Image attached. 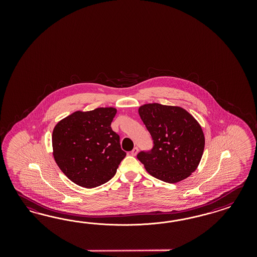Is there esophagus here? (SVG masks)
Returning a JSON list of instances; mask_svg holds the SVG:
<instances>
[{
	"label": "esophagus",
	"instance_id": "esophagus-1",
	"mask_svg": "<svg viewBox=\"0 0 257 257\" xmlns=\"http://www.w3.org/2000/svg\"><path fill=\"white\" fill-rule=\"evenodd\" d=\"M139 153V148L138 147H135V148L133 149L132 151H131V155L133 156H137V154Z\"/></svg>",
	"mask_w": 257,
	"mask_h": 257
}]
</instances>
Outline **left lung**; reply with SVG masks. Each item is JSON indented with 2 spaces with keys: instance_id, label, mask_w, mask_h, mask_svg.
Here are the masks:
<instances>
[{
  "instance_id": "8db88e82",
  "label": "left lung",
  "mask_w": 257,
  "mask_h": 257,
  "mask_svg": "<svg viewBox=\"0 0 257 257\" xmlns=\"http://www.w3.org/2000/svg\"><path fill=\"white\" fill-rule=\"evenodd\" d=\"M154 140L150 151L138 159L149 173L167 183L187 178L197 169L204 149V136L198 121L179 106L148 103L139 109Z\"/></svg>"
}]
</instances>
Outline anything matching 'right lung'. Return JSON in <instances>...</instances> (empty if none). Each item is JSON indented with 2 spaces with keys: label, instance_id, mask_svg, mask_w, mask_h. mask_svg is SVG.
<instances>
[{
  "label": "right lung",
  "instance_id": "add662e5",
  "mask_svg": "<svg viewBox=\"0 0 257 257\" xmlns=\"http://www.w3.org/2000/svg\"><path fill=\"white\" fill-rule=\"evenodd\" d=\"M116 113L113 107L76 111L55 125V162L78 186L92 188L108 182L126 156L119 136L111 128Z\"/></svg>",
  "mask_w": 257,
  "mask_h": 257
}]
</instances>
